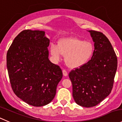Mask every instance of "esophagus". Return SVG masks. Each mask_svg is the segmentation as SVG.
Here are the masks:
<instances>
[{"mask_svg":"<svg viewBox=\"0 0 122 122\" xmlns=\"http://www.w3.org/2000/svg\"><path fill=\"white\" fill-rule=\"evenodd\" d=\"M62 72H63V76H67V72H66V71H65V70H63Z\"/></svg>","mask_w":122,"mask_h":122,"instance_id":"obj_1","label":"esophagus"}]
</instances>
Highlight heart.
<instances>
[{
    "label": "heart",
    "instance_id": "b5f03b06",
    "mask_svg": "<svg viewBox=\"0 0 122 122\" xmlns=\"http://www.w3.org/2000/svg\"><path fill=\"white\" fill-rule=\"evenodd\" d=\"M94 47L90 41H83L75 37H67L60 40L58 44L51 43L50 55L55 61H59L65 55L66 65L71 68L83 66L93 55Z\"/></svg>",
    "mask_w": 122,
    "mask_h": 122
}]
</instances>
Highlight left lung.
Masks as SVG:
<instances>
[{"label": "left lung", "mask_w": 122, "mask_h": 122, "mask_svg": "<svg viewBox=\"0 0 122 122\" xmlns=\"http://www.w3.org/2000/svg\"><path fill=\"white\" fill-rule=\"evenodd\" d=\"M94 43L91 59L69 74L76 103L85 107L97 106L112 91L117 59L108 38L100 32L88 31Z\"/></svg>", "instance_id": "left-lung-1"}]
</instances>
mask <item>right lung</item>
<instances>
[{
    "instance_id": "1",
    "label": "right lung",
    "mask_w": 122,
    "mask_h": 122,
    "mask_svg": "<svg viewBox=\"0 0 122 122\" xmlns=\"http://www.w3.org/2000/svg\"><path fill=\"white\" fill-rule=\"evenodd\" d=\"M50 40L44 31L26 30L13 41L6 65L14 93L28 104L41 107L55 98L61 69L49 59Z\"/></svg>"
}]
</instances>
